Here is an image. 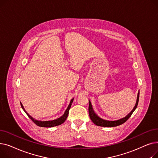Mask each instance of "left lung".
<instances>
[{"label":"left lung","mask_w":158,"mask_h":158,"mask_svg":"<svg viewBox=\"0 0 158 158\" xmlns=\"http://www.w3.org/2000/svg\"><path fill=\"white\" fill-rule=\"evenodd\" d=\"M139 92L138 94V97H137V101H136V103L135 106L134 107L133 110L131 111V112L130 113H129L126 117H124L122 119H120L118 120H116V121H109V120H103L102 118H101L100 117H98V116L94 113L92 104H91V102H89V107H88V111H89V115L90 119L92 120V121L95 124V125L98 126H101V127H116L118 126H120L122 124H123V123H125L130 117L132 115V113L135 111V110H136V108L137 107L138 104V101H139Z\"/></svg>","instance_id":"8db88e82"}]
</instances>
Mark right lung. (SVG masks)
I'll return each instance as SVG.
<instances>
[{
  "label": "right lung",
  "instance_id": "1",
  "mask_svg": "<svg viewBox=\"0 0 158 158\" xmlns=\"http://www.w3.org/2000/svg\"><path fill=\"white\" fill-rule=\"evenodd\" d=\"M73 98L72 99L71 101H70V103L68 107V108L66 109V111L64 112V114L63 116H61V117L59 118H57L56 120H51V121H44V122H42V121H38V120H35L34 118H32L30 115H29L26 111H25L23 107L22 106V104H21V107H22V109L24 110V111L26 113V114H27L28 117L31 118V120L34 122L36 125H37L39 127H54V126H60L61 125V124H62L66 119V118H67L68 115H69V110L70 109V107H71V105H72V103L73 102Z\"/></svg>",
  "mask_w": 158,
  "mask_h": 158
}]
</instances>
